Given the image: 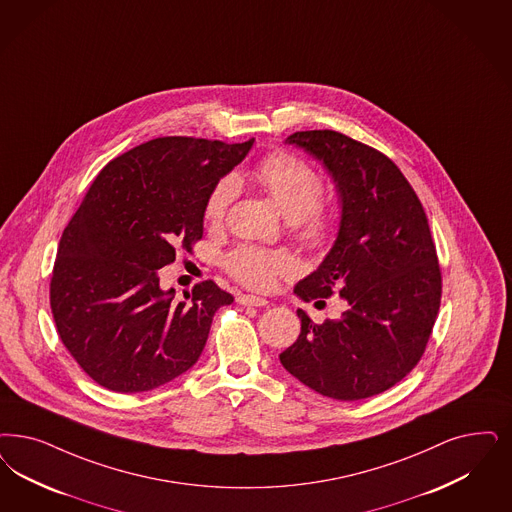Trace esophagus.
Wrapping results in <instances>:
<instances>
[{
  "label": "esophagus",
  "instance_id": "obj_1",
  "mask_svg": "<svg viewBox=\"0 0 512 512\" xmlns=\"http://www.w3.org/2000/svg\"><path fill=\"white\" fill-rule=\"evenodd\" d=\"M238 304H242V306H266L268 300L263 299V297H255V295H240Z\"/></svg>",
  "mask_w": 512,
  "mask_h": 512
}]
</instances>
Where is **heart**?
Returning <instances> with one entry per match:
<instances>
[{"instance_id": "1", "label": "heart", "mask_w": 512, "mask_h": 512, "mask_svg": "<svg viewBox=\"0 0 512 512\" xmlns=\"http://www.w3.org/2000/svg\"><path fill=\"white\" fill-rule=\"evenodd\" d=\"M249 177L276 202L283 217L291 221V227L306 246L323 249L335 240L336 213L327 204L319 202L323 194V177L312 164L287 151H274L255 164ZM236 193V177H221L204 204L206 223L219 225ZM223 265L232 278L247 287L270 289L280 276L295 272L297 261L280 249L238 246L225 255Z\"/></svg>"}]
</instances>
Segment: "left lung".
Returning a JSON list of instances; mask_svg holds the SVG:
<instances>
[{
    "label": "left lung",
    "mask_w": 512,
    "mask_h": 512,
    "mask_svg": "<svg viewBox=\"0 0 512 512\" xmlns=\"http://www.w3.org/2000/svg\"><path fill=\"white\" fill-rule=\"evenodd\" d=\"M287 143L321 160L340 194L335 246L295 285L304 302L338 295L346 310L321 325L297 310L300 335L285 371L338 401L393 388L422 359L441 306V266L422 202L391 160L335 130Z\"/></svg>",
    "instance_id": "left-lung-1"
}]
</instances>
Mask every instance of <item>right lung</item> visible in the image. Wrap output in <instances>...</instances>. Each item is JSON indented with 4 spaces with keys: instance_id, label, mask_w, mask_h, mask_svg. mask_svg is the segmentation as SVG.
<instances>
[{
    "instance_id": "obj_1",
    "label": "right lung",
    "mask_w": 512,
    "mask_h": 512,
    "mask_svg": "<svg viewBox=\"0 0 512 512\" xmlns=\"http://www.w3.org/2000/svg\"><path fill=\"white\" fill-rule=\"evenodd\" d=\"M253 141L157 138L90 185L58 244L51 310L62 344L102 388L149 391L198 361L213 314L234 297L206 280L179 302L159 270L202 238L208 194Z\"/></svg>"
}]
</instances>
